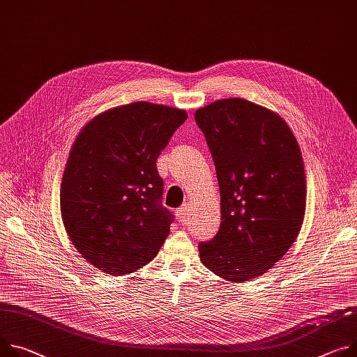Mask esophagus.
<instances>
[{"instance_id":"obj_1","label":"esophagus","mask_w":357,"mask_h":357,"mask_svg":"<svg viewBox=\"0 0 357 357\" xmlns=\"http://www.w3.org/2000/svg\"><path fill=\"white\" fill-rule=\"evenodd\" d=\"M175 215H176L178 222L181 225H185L188 222V219H189V205H182L181 208H178Z\"/></svg>"}]
</instances>
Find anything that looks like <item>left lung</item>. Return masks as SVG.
<instances>
[{"instance_id":"8db88e82","label":"left lung","mask_w":357,"mask_h":357,"mask_svg":"<svg viewBox=\"0 0 357 357\" xmlns=\"http://www.w3.org/2000/svg\"><path fill=\"white\" fill-rule=\"evenodd\" d=\"M220 192V228L201 262L229 282L264 275L296 241L306 211L299 144L280 115L243 98L197 109Z\"/></svg>"}]
</instances>
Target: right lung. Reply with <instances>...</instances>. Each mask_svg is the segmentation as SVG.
Returning a JSON list of instances; mask_svg holds the SVG:
<instances>
[{
    "label": "right lung",
    "mask_w": 357,
    "mask_h": 357,
    "mask_svg": "<svg viewBox=\"0 0 357 357\" xmlns=\"http://www.w3.org/2000/svg\"><path fill=\"white\" fill-rule=\"evenodd\" d=\"M188 114L145 101L93 116L75 138L61 182V216L86 262L112 276L149 264L169 235L156 159Z\"/></svg>",
    "instance_id": "1"
}]
</instances>
